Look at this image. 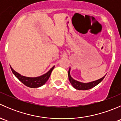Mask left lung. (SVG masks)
I'll return each instance as SVG.
<instances>
[{"label":"left lung","mask_w":121,"mask_h":121,"mask_svg":"<svg viewBox=\"0 0 121 121\" xmlns=\"http://www.w3.org/2000/svg\"><path fill=\"white\" fill-rule=\"evenodd\" d=\"M69 72H70V68H69V71H68V78H69V82H70L71 85H73L75 89L78 90H90V89L94 87L95 86L98 85L99 83H100V82L104 80L105 77L104 76V77L101 78V79H99V80H97V81H93V82H89V83H82V82H79V81H76V80H74V79L71 77Z\"/></svg>","instance_id":"left-lung-1"}]
</instances>
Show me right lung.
Returning a JSON list of instances; mask_svg holds the SVG:
<instances>
[{
    "instance_id": "add662e5",
    "label": "right lung",
    "mask_w": 121,
    "mask_h": 121,
    "mask_svg": "<svg viewBox=\"0 0 121 121\" xmlns=\"http://www.w3.org/2000/svg\"><path fill=\"white\" fill-rule=\"evenodd\" d=\"M54 68V66H53V67L51 68L47 73H46L44 75H41V76L35 78H30L21 75L20 74L16 72L10 67L12 73L19 79V81H21L23 84L26 85L27 86L30 88H38L42 86L43 85H44V84L47 82L48 78H49L50 76L51 75V73H52V71H53Z\"/></svg>"
}]
</instances>
